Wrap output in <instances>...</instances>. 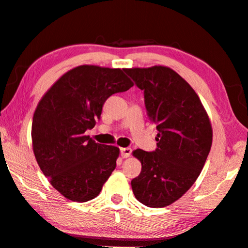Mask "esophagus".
<instances>
[{"label": "esophagus", "instance_id": "1", "mask_svg": "<svg viewBox=\"0 0 248 248\" xmlns=\"http://www.w3.org/2000/svg\"><path fill=\"white\" fill-rule=\"evenodd\" d=\"M131 152H132V150L130 149V148H123V149H120V154H121V156H123L124 158L129 157L130 155H131Z\"/></svg>", "mask_w": 248, "mask_h": 248}]
</instances>
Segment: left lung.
Wrapping results in <instances>:
<instances>
[{
	"label": "left lung",
	"instance_id": "8db88e82",
	"mask_svg": "<svg viewBox=\"0 0 248 248\" xmlns=\"http://www.w3.org/2000/svg\"><path fill=\"white\" fill-rule=\"evenodd\" d=\"M144 94L150 120L156 124L157 148L138 149L142 170L131 180L136 198L146 207L163 208L194 185L212 144L207 111L192 87L167 66L124 69Z\"/></svg>",
	"mask_w": 248,
	"mask_h": 248
}]
</instances>
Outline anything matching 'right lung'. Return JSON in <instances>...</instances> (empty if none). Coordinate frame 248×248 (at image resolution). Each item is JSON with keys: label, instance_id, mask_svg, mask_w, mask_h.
<instances>
[{"label": "right lung", "instance_id": "add662e5", "mask_svg": "<svg viewBox=\"0 0 248 248\" xmlns=\"http://www.w3.org/2000/svg\"><path fill=\"white\" fill-rule=\"evenodd\" d=\"M132 86L124 70L79 65L62 75L41 98L32 118L33 154L50 184L65 198L94 199L116 169L119 149L96 143L85 131L94 128L108 97Z\"/></svg>", "mask_w": 248, "mask_h": 248}]
</instances>
